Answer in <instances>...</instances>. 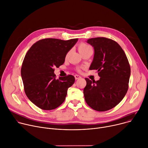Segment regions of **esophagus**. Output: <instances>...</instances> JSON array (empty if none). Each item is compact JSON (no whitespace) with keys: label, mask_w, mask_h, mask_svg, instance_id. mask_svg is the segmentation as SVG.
I'll list each match as a JSON object with an SVG mask.
<instances>
[{"label":"esophagus","mask_w":148,"mask_h":148,"mask_svg":"<svg viewBox=\"0 0 148 148\" xmlns=\"http://www.w3.org/2000/svg\"><path fill=\"white\" fill-rule=\"evenodd\" d=\"M74 77H75V79H78L81 78V77H80V76L78 75H77V74L74 75Z\"/></svg>","instance_id":"34e87169"}]
</instances>
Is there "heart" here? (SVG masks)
Listing matches in <instances>:
<instances>
[{
    "label": "heart",
    "instance_id": "obj_1",
    "mask_svg": "<svg viewBox=\"0 0 148 148\" xmlns=\"http://www.w3.org/2000/svg\"><path fill=\"white\" fill-rule=\"evenodd\" d=\"M89 49H91V47L85 43H81L78 45V51L80 53L86 51ZM78 71H79V70H78Z\"/></svg>",
    "mask_w": 148,
    "mask_h": 148
}]
</instances>
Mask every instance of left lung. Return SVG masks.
I'll use <instances>...</instances> for the list:
<instances>
[{
    "label": "left lung",
    "instance_id": "1",
    "mask_svg": "<svg viewBox=\"0 0 148 148\" xmlns=\"http://www.w3.org/2000/svg\"><path fill=\"white\" fill-rule=\"evenodd\" d=\"M95 55L90 70H96L98 81L87 82L83 92L87 104L98 112L112 109L125 96L129 87L130 66L123 49L116 41L104 37L88 39Z\"/></svg>",
    "mask_w": 148,
    "mask_h": 148
}]
</instances>
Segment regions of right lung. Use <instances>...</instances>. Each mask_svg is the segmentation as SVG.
I'll return each instance as SVG.
<instances>
[{"label":"right lung","instance_id":"1","mask_svg":"<svg viewBox=\"0 0 148 148\" xmlns=\"http://www.w3.org/2000/svg\"><path fill=\"white\" fill-rule=\"evenodd\" d=\"M78 39H41L26 53L21 67L24 90L30 101L39 108L53 110L64 101L67 90L74 83L75 78L69 75L56 79L53 68L64 64L66 53Z\"/></svg>","mask_w":148,"mask_h":148}]
</instances>
